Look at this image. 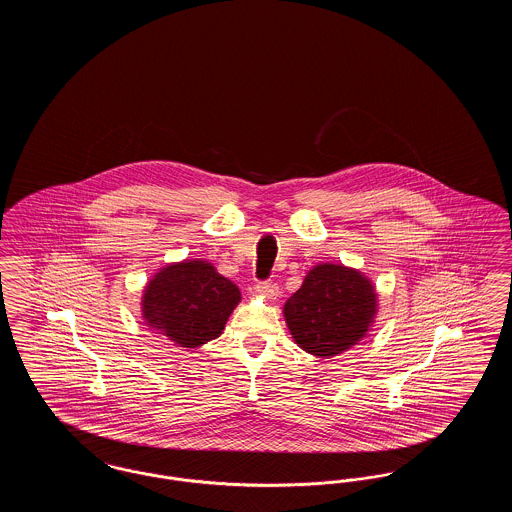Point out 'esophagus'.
Wrapping results in <instances>:
<instances>
[{"label": "esophagus", "instance_id": "1", "mask_svg": "<svg viewBox=\"0 0 512 512\" xmlns=\"http://www.w3.org/2000/svg\"><path fill=\"white\" fill-rule=\"evenodd\" d=\"M257 292L265 293L268 297H276L278 295V286L272 280H261L257 282Z\"/></svg>", "mask_w": 512, "mask_h": 512}]
</instances>
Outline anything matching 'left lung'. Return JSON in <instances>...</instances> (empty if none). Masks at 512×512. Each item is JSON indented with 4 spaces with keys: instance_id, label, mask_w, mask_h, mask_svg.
Returning a JSON list of instances; mask_svg holds the SVG:
<instances>
[{
    "instance_id": "left-lung-1",
    "label": "left lung",
    "mask_w": 512,
    "mask_h": 512,
    "mask_svg": "<svg viewBox=\"0 0 512 512\" xmlns=\"http://www.w3.org/2000/svg\"><path fill=\"white\" fill-rule=\"evenodd\" d=\"M374 313L372 284L341 265L313 268L284 307L293 340L317 357H332L355 345L368 332Z\"/></svg>"
}]
</instances>
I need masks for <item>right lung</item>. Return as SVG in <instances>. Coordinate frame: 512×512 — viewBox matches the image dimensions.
Wrapping results in <instances>:
<instances>
[{"mask_svg": "<svg viewBox=\"0 0 512 512\" xmlns=\"http://www.w3.org/2000/svg\"><path fill=\"white\" fill-rule=\"evenodd\" d=\"M238 301V286L211 263H178L157 272L147 284L144 318L182 347H197L219 338Z\"/></svg>", "mask_w": 512, "mask_h": 512, "instance_id": "1", "label": "right lung"}]
</instances>
